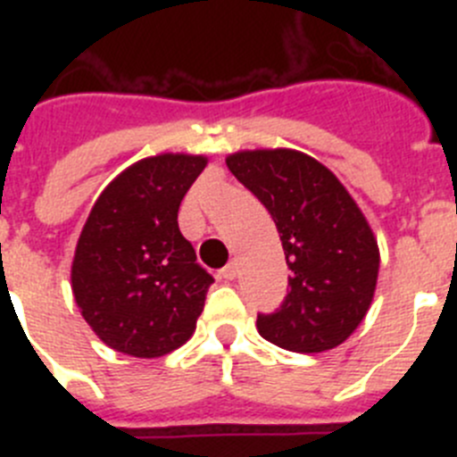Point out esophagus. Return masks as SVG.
Masks as SVG:
<instances>
[{
  "label": "esophagus",
  "mask_w": 457,
  "mask_h": 457,
  "mask_svg": "<svg viewBox=\"0 0 457 457\" xmlns=\"http://www.w3.org/2000/svg\"><path fill=\"white\" fill-rule=\"evenodd\" d=\"M236 274H237V263H233V261L228 265H226V268L220 270V277L226 278V281H231V278H236Z\"/></svg>",
  "instance_id": "1"
}]
</instances>
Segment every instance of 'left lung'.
Segmentation results:
<instances>
[{"label":"left lung","instance_id":"obj_1","mask_svg":"<svg viewBox=\"0 0 457 457\" xmlns=\"http://www.w3.org/2000/svg\"><path fill=\"white\" fill-rule=\"evenodd\" d=\"M226 167L272 215L288 263V295L258 313V334L290 353H325L364 320L379 249L364 212L325 164L290 148L240 151Z\"/></svg>","mask_w":457,"mask_h":457}]
</instances>
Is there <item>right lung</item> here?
<instances>
[{
    "mask_svg": "<svg viewBox=\"0 0 457 457\" xmlns=\"http://www.w3.org/2000/svg\"><path fill=\"white\" fill-rule=\"evenodd\" d=\"M208 164L162 153L119 173L79 233L71 284L82 318L116 353L153 359L196 329L210 277L179 228V208Z\"/></svg>",
    "mask_w": 457,
    "mask_h": 457,
    "instance_id": "add662e5",
    "label": "right lung"
}]
</instances>
